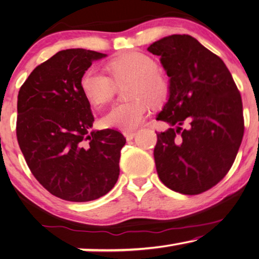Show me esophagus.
<instances>
[{
    "label": "esophagus",
    "instance_id": "esophagus-1",
    "mask_svg": "<svg viewBox=\"0 0 259 259\" xmlns=\"http://www.w3.org/2000/svg\"><path fill=\"white\" fill-rule=\"evenodd\" d=\"M123 136H125V138H126V140H132V139L134 138V136H136V133L133 132V131H125V132H123Z\"/></svg>",
    "mask_w": 259,
    "mask_h": 259
}]
</instances>
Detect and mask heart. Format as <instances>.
Returning <instances> with one entry per match:
<instances>
[{
  "instance_id": "obj_1",
  "label": "heart",
  "mask_w": 259,
  "mask_h": 259,
  "mask_svg": "<svg viewBox=\"0 0 259 259\" xmlns=\"http://www.w3.org/2000/svg\"><path fill=\"white\" fill-rule=\"evenodd\" d=\"M108 71L112 78L91 67L85 71L80 79L81 91L97 106L112 100L117 92L115 83H132L130 98L133 99L115 104L104 115L103 122L106 127L125 131L136 128L144 121L148 103L157 106L164 102L169 92L168 78L157 70L154 59L142 52L133 51L119 56L108 63Z\"/></svg>"
}]
</instances>
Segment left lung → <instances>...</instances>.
<instances>
[{"mask_svg": "<svg viewBox=\"0 0 259 259\" xmlns=\"http://www.w3.org/2000/svg\"><path fill=\"white\" fill-rule=\"evenodd\" d=\"M147 50L160 56L169 77L156 120L175 126L156 134L157 175L174 192L201 194L227 175L237 155L244 133L241 95L222 59L192 36L164 37Z\"/></svg>", "mask_w": 259, "mask_h": 259, "instance_id": "1", "label": "left lung"}]
</instances>
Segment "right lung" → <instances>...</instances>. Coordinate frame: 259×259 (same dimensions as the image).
I'll use <instances>...</instances> for the list:
<instances>
[{
    "instance_id": "obj_1",
    "label": "right lung",
    "mask_w": 259,
    "mask_h": 259,
    "mask_svg": "<svg viewBox=\"0 0 259 259\" xmlns=\"http://www.w3.org/2000/svg\"><path fill=\"white\" fill-rule=\"evenodd\" d=\"M105 54L67 49L30 73L17 97L16 136L33 176L49 193L71 202L106 195L119 178L126 139L91 131L93 114L80 79Z\"/></svg>"
}]
</instances>
